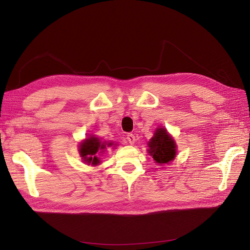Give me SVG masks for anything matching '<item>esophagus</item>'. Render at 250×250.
<instances>
[{"label":"esophagus","instance_id":"1","mask_svg":"<svg viewBox=\"0 0 250 250\" xmlns=\"http://www.w3.org/2000/svg\"><path fill=\"white\" fill-rule=\"evenodd\" d=\"M127 141L129 142V144H131V145H133V144L135 143V141H137V139H135L134 134L129 133V134H127Z\"/></svg>","mask_w":250,"mask_h":250}]
</instances>
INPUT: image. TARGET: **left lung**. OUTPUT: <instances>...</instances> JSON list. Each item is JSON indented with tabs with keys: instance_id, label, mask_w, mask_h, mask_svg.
<instances>
[{
	"instance_id": "1",
	"label": "left lung",
	"mask_w": 250,
	"mask_h": 250,
	"mask_svg": "<svg viewBox=\"0 0 250 250\" xmlns=\"http://www.w3.org/2000/svg\"><path fill=\"white\" fill-rule=\"evenodd\" d=\"M147 145V152L152 156L155 164L165 166L175 160L177 153L176 143L165 127L156 128L153 137L149 140Z\"/></svg>"
}]
</instances>
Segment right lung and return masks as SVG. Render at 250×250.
<instances>
[{
  "label": "right lung",
  "mask_w": 250,
  "mask_h": 250,
  "mask_svg": "<svg viewBox=\"0 0 250 250\" xmlns=\"http://www.w3.org/2000/svg\"><path fill=\"white\" fill-rule=\"evenodd\" d=\"M117 144L112 141H102L95 134H88L84 140L80 142L78 151L83 163L96 167L102 163L101 156L106 152V149L109 147L115 148Z\"/></svg>",
  "instance_id": "1"
}]
</instances>
